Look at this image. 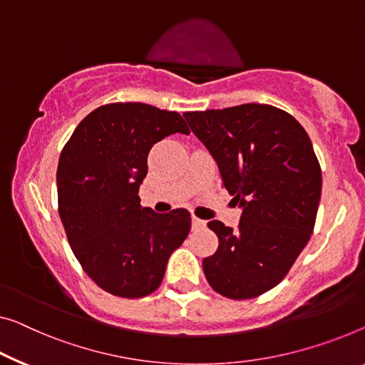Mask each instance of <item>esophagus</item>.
Listing matches in <instances>:
<instances>
[{
  "mask_svg": "<svg viewBox=\"0 0 365 365\" xmlns=\"http://www.w3.org/2000/svg\"><path fill=\"white\" fill-rule=\"evenodd\" d=\"M192 226H193V230H200V227H205L206 226V221H203V220H200L198 216H192Z\"/></svg>",
  "mask_w": 365,
  "mask_h": 365,
  "instance_id": "esophagus-1",
  "label": "esophagus"
}]
</instances>
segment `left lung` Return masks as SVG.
Returning <instances> with one entry per match:
<instances>
[{"label":"left lung","mask_w":365,"mask_h":365,"mask_svg":"<svg viewBox=\"0 0 365 365\" xmlns=\"http://www.w3.org/2000/svg\"><path fill=\"white\" fill-rule=\"evenodd\" d=\"M183 116L242 208L236 231L208 222L217 249L203 259L206 280L231 300L262 295L285 279L313 232L322 167L312 140L292 114L272 105L246 103Z\"/></svg>","instance_id":"1"}]
</instances>
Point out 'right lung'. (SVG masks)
Instances as JSON below:
<instances>
[{"label":"right lung","instance_id":"1","mask_svg":"<svg viewBox=\"0 0 365 365\" xmlns=\"http://www.w3.org/2000/svg\"><path fill=\"white\" fill-rule=\"evenodd\" d=\"M190 134L175 111L110 103L91 111L63 145L57 167L58 215L75 257L111 295L143 298L164 279L170 254L187 239V210L143 208L139 185L152 145Z\"/></svg>","mask_w":365,"mask_h":365}]
</instances>
